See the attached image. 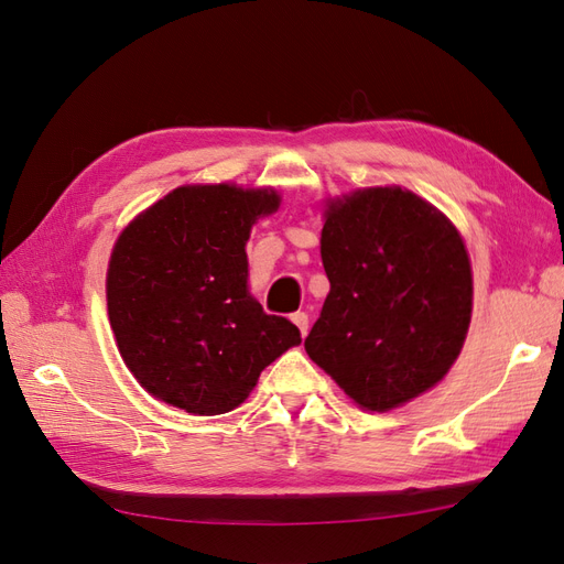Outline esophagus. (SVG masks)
Segmentation results:
<instances>
[{
	"label": "esophagus",
	"mask_w": 564,
	"mask_h": 564,
	"mask_svg": "<svg viewBox=\"0 0 564 564\" xmlns=\"http://www.w3.org/2000/svg\"><path fill=\"white\" fill-rule=\"evenodd\" d=\"M292 322H294V324H296V327H299L301 336H305V334H308V329H311V322H308V315H305V313H294V315H292Z\"/></svg>",
	"instance_id": "1"
}]
</instances>
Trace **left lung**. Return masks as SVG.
<instances>
[{
	"label": "left lung",
	"mask_w": 564,
	"mask_h": 564,
	"mask_svg": "<svg viewBox=\"0 0 564 564\" xmlns=\"http://www.w3.org/2000/svg\"><path fill=\"white\" fill-rule=\"evenodd\" d=\"M319 253L329 294L305 352L369 412L433 388L466 340L470 261L458 230L402 187L329 204Z\"/></svg>",
	"instance_id": "8db88e82"
}]
</instances>
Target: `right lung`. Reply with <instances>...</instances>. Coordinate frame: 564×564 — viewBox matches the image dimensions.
Here are the masks:
<instances>
[{
    "label": "right lung",
    "mask_w": 564,
    "mask_h": 564,
    "mask_svg": "<svg viewBox=\"0 0 564 564\" xmlns=\"http://www.w3.org/2000/svg\"><path fill=\"white\" fill-rule=\"evenodd\" d=\"M278 207L275 191L183 185L117 237L108 315L122 360L150 395L187 414H226L301 344L296 324L263 313L247 286L251 226Z\"/></svg>",
    "instance_id": "add662e5"
}]
</instances>
